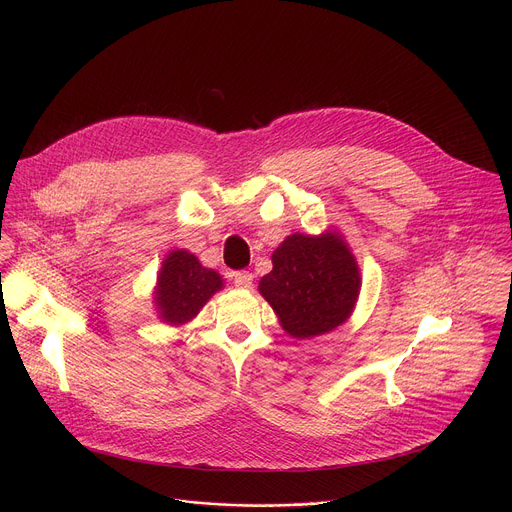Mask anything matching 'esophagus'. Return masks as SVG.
I'll return each instance as SVG.
<instances>
[{
  "instance_id": "esophagus-1",
  "label": "esophagus",
  "mask_w": 512,
  "mask_h": 512,
  "mask_svg": "<svg viewBox=\"0 0 512 512\" xmlns=\"http://www.w3.org/2000/svg\"><path fill=\"white\" fill-rule=\"evenodd\" d=\"M233 279H235L237 287H251L253 285V273H249V271H237L233 275Z\"/></svg>"
}]
</instances>
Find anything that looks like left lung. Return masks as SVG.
I'll use <instances>...</instances> for the list:
<instances>
[{
	"instance_id": "obj_1",
	"label": "left lung",
	"mask_w": 512,
	"mask_h": 512,
	"mask_svg": "<svg viewBox=\"0 0 512 512\" xmlns=\"http://www.w3.org/2000/svg\"><path fill=\"white\" fill-rule=\"evenodd\" d=\"M271 261L273 269L261 277L259 294L289 336L314 338L350 318L360 291V271L342 235H289Z\"/></svg>"
}]
</instances>
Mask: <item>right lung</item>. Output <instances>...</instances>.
Wrapping results in <instances>:
<instances>
[{"label":"right lung","mask_w":512,"mask_h":512,"mask_svg":"<svg viewBox=\"0 0 512 512\" xmlns=\"http://www.w3.org/2000/svg\"><path fill=\"white\" fill-rule=\"evenodd\" d=\"M223 289V277L202 267L198 257L176 249L164 261L156 285V310L166 324L182 326L190 322L204 304Z\"/></svg>","instance_id":"add662e5"}]
</instances>
